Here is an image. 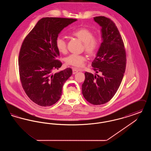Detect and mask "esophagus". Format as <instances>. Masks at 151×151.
Instances as JSON below:
<instances>
[{
	"label": "esophagus",
	"instance_id": "1",
	"mask_svg": "<svg viewBox=\"0 0 151 151\" xmlns=\"http://www.w3.org/2000/svg\"><path fill=\"white\" fill-rule=\"evenodd\" d=\"M82 71L83 70H80H80H79V69H77V68H72V73H73V74H75V73H76L78 72V71Z\"/></svg>",
	"mask_w": 151,
	"mask_h": 151
}]
</instances>
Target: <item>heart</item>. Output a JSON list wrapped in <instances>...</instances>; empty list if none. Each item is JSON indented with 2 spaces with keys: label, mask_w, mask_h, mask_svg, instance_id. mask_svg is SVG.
Returning a JSON list of instances; mask_svg holds the SVG:
<instances>
[{
  "label": "heart",
  "mask_w": 151,
  "mask_h": 151,
  "mask_svg": "<svg viewBox=\"0 0 151 151\" xmlns=\"http://www.w3.org/2000/svg\"><path fill=\"white\" fill-rule=\"evenodd\" d=\"M71 35L84 43L83 50L88 56L93 57L97 53L100 46V40L97 37L93 36V32L91 29L85 27L80 28L72 32ZM55 43L59 52L62 54L66 53L67 43L63 37H57ZM86 60V57L84 55L78 54H71L65 59L67 65L76 67L83 66Z\"/></svg>",
  "instance_id": "1"
}]
</instances>
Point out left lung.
Masks as SVG:
<instances>
[{
  "label": "left lung",
  "instance_id": "1",
  "mask_svg": "<svg viewBox=\"0 0 151 151\" xmlns=\"http://www.w3.org/2000/svg\"><path fill=\"white\" fill-rule=\"evenodd\" d=\"M94 20L102 27L103 41L92 63L93 70L100 75L85 72L82 93L89 103L102 105L115 95L120 86L126 66V53L122 37L115 24L105 16Z\"/></svg>",
  "mask_w": 151,
  "mask_h": 151
}]
</instances>
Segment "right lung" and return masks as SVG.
Returning <instances> with one entry per match:
<instances>
[{"label": "right lung", "instance_id": "add662e5", "mask_svg": "<svg viewBox=\"0 0 151 151\" xmlns=\"http://www.w3.org/2000/svg\"><path fill=\"white\" fill-rule=\"evenodd\" d=\"M76 19L44 17L24 40L19 55V71L23 89L29 99L41 106H50L60 98L65 81L72 69L53 74L62 65L55 41L58 34Z\"/></svg>", "mask_w": 151, "mask_h": 151}]
</instances>
